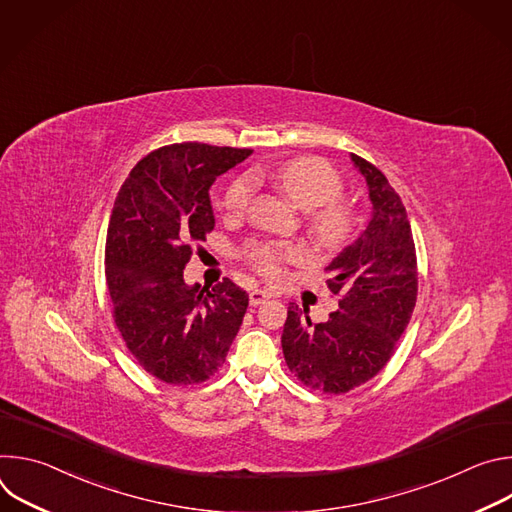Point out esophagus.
Returning <instances> with one entry per match:
<instances>
[{
    "instance_id": "obj_1",
    "label": "esophagus",
    "mask_w": 512,
    "mask_h": 512,
    "mask_svg": "<svg viewBox=\"0 0 512 512\" xmlns=\"http://www.w3.org/2000/svg\"><path fill=\"white\" fill-rule=\"evenodd\" d=\"M269 298H271V294H269V291H265V289H253L251 294H249L251 306H259V304H263Z\"/></svg>"
}]
</instances>
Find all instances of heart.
Wrapping results in <instances>:
<instances>
[{
	"instance_id": "b5f03b06",
	"label": "heart",
	"mask_w": 512,
	"mask_h": 512,
	"mask_svg": "<svg viewBox=\"0 0 512 512\" xmlns=\"http://www.w3.org/2000/svg\"><path fill=\"white\" fill-rule=\"evenodd\" d=\"M271 180L296 206L310 210L306 223L322 249L336 251L352 239L358 216L354 206L340 198L344 182L332 164L316 156L291 158L273 170ZM251 196L253 180L241 176L227 188L223 208L231 214H243ZM245 259L261 277L277 281L283 277L287 265L306 261V249L298 243L261 241L245 249Z\"/></svg>"
}]
</instances>
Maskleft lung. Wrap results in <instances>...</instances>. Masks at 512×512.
I'll return each mask as SVG.
<instances>
[{
  "mask_svg": "<svg viewBox=\"0 0 512 512\" xmlns=\"http://www.w3.org/2000/svg\"><path fill=\"white\" fill-rule=\"evenodd\" d=\"M373 216L364 233L324 271L338 310L322 324L289 304L281 348L289 371L308 389L342 395L377 377L391 360L417 302V255L401 196L364 158Z\"/></svg>",
  "mask_w": 512,
  "mask_h": 512,
  "instance_id": "left-lung-1",
  "label": "left lung"
}]
</instances>
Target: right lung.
Wrapping results in <instances>:
<instances>
[{"label":"right lung","instance_id":"right-lung-1","mask_svg":"<svg viewBox=\"0 0 512 512\" xmlns=\"http://www.w3.org/2000/svg\"><path fill=\"white\" fill-rule=\"evenodd\" d=\"M253 150L184 141L141 158L109 218L105 279L115 326L143 371L168 385L208 381L249 306L229 277L186 285L192 247L214 229L208 190Z\"/></svg>","mask_w":512,"mask_h":512}]
</instances>
